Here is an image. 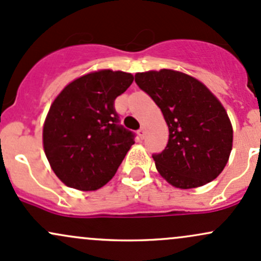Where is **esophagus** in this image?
I'll return each mask as SVG.
<instances>
[{
	"label": "esophagus",
	"instance_id": "1",
	"mask_svg": "<svg viewBox=\"0 0 261 261\" xmlns=\"http://www.w3.org/2000/svg\"><path fill=\"white\" fill-rule=\"evenodd\" d=\"M138 136L139 137H141V138L143 139V138H144V136H145V129H144V127H142L141 128V129H139L138 130Z\"/></svg>",
	"mask_w": 261,
	"mask_h": 261
}]
</instances>
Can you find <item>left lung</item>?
Masks as SVG:
<instances>
[{"instance_id":"obj_1","label":"left lung","mask_w":261,"mask_h":261,"mask_svg":"<svg viewBox=\"0 0 261 261\" xmlns=\"http://www.w3.org/2000/svg\"><path fill=\"white\" fill-rule=\"evenodd\" d=\"M136 83L161 108L169 139L155 168L170 186H205L223 172L232 148L225 108L204 83L174 69L136 73Z\"/></svg>"}]
</instances>
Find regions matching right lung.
Returning a JSON list of instances; mask_svg holds the SVG:
<instances>
[{"instance_id":"right-lung-1","label":"right lung","mask_w":261,"mask_h":261,"mask_svg":"<svg viewBox=\"0 0 261 261\" xmlns=\"http://www.w3.org/2000/svg\"><path fill=\"white\" fill-rule=\"evenodd\" d=\"M133 80L127 72L98 69L75 78L52 102L42 132L43 149L67 187L91 192L116 174L134 134L117 124L113 105Z\"/></svg>"}]
</instances>
